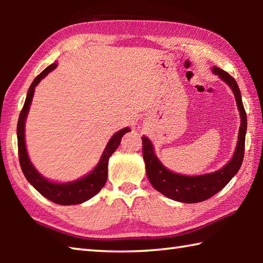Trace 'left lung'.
<instances>
[{
	"instance_id": "obj_1",
	"label": "left lung",
	"mask_w": 263,
	"mask_h": 263,
	"mask_svg": "<svg viewBox=\"0 0 263 263\" xmlns=\"http://www.w3.org/2000/svg\"><path fill=\"white\" fill-rule=\"evenodd\" d=\"M212 72L217 74L222 81L229 84L232 89L235 101H237L238 109L240 111V123L238 144L233 158L230 160L226 166L217 172L210 174L186 176L173 173L160 162L154 153V148L147 137H142V155H144L146 174H147L151 184L157 189L159 193L167 196L168 198L174 199L182 203H198L212 197L213 195L224 188L231 179L237 174L241 167L243 153H245V137L247 130V116L245 111L241 94H240L238 83L229 73L218 67H213Z\"/></svg>"
}]
</instances>
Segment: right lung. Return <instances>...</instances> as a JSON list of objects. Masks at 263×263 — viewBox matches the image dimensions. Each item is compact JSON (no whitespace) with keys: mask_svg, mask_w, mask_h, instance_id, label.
Segmentation results:
<instances>
[{"mask_svg":"<svg viewBox=\"0 0 263 263\" xmlns=\"http://www.w3.org/2000/svg\"><path fill=\"white\" fill-rule=\"evenodd\" d=\"M57 64H52L45 68L43 72L38 75L37 78L33 80L31 86L28 90V95H26L25 103L23 105L18 118V123H17V141H18V157H20V163L22 172H23L24 176L26 177L31 185H33L35 190H38L44 197L50 199L51 202L55 204H60V205H75V204H81L83 202L88 201L91 197L99 193V191L103 188L106 177H108V162L109 158L111 157L116 149L118 148L119 144L123 136L125 133L130 132L131 130L128 127L122 128L121 131L111 137L108 145L104 149L103 154H102L100 162L97 166L92 169L82 179H79L73 182H67V183H55V182L48 181L45 177L42 176L37 172V169L33 167L31 163L28 152H26L25 146V121L26 116L29 114V109L32 102V97L34 94V88L37 84L42 81L46 75L51 72V70L57 67Z\"/></svg>","mask_w":263,"mask_h":263,"instance_id":"obj_1","label":"right lung"}]
</instances>
